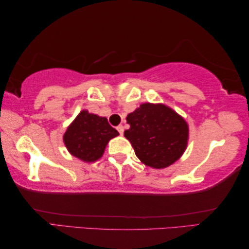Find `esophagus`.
Here are the masks:
<instances>
[{"instance_id":"34e87169","label":"esophagus","mask_w":249,"mask_h":249,"mask_svg":"<svg viewBox=\"0 0 249 249\" xmlns=\"http://www.w3.org/2000/svg\"><path fill=\"white\" fill-rule=\"evenodd\" d=\"M117 130L118 131H119V133L120 134H124V127L122 124H120V125H118L117 127Z\"/></svg>"}]
</instances>
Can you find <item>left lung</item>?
<instances>
[{"label":"left lung","mask_w":249,"mask_h":249,"mask_svg":"<svg viewBox=\"0 0 249 249\" xmlns=\"http://www.w3.org/2000/svg\"><path fill=\"white\" fill-rule=\"evenodd\" d=\"M130 129L124 137L143 164L165 169L185 152L189 124L184 118L164 104H141L127 116Z\"/></svg>","instance_id":"8db88e82"}]
</instances>
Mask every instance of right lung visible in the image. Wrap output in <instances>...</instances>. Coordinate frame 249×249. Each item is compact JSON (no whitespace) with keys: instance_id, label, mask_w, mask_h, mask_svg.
Masks as SVG:
<instances>
[{"instance_id":"add662e5","label":"right lung","mask_w":249,"mask_h":249,"mask_svg":"<svg viewBox=\"0 0 249 249\" xmlns=\"http://www.w3.org/2000/svg\"><path fill=\"white\" fill-rule=\"evenodd\" d=\"M117 136L119 132L108 124L107 118L84 109L68 125L63 140L72 157L91 163L104 156L108 142Z\"/></svg>"}]
</instances>
